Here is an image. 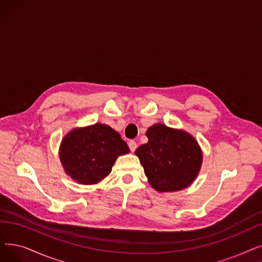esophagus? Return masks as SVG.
<instances>
[{"label":"esophagus","instance_id":"esophagus-1","mask_svg":"<svg viewBox=\"0 0 262 262\" xmlns=\"http://www.w3.org/2000/svg\"><path fill=\"white\" fill-rule=\"evenodd\" d=\"M128 147L132 152H135L136 149H137V143H136V141H134V140H130L128 142Z\"/></svg>","mask_w":262,"mask_h":262}]
</instances>
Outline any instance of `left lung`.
<instances>
[{"label":"left lung","instance_id":"1","mask_svg":"<svg viewBox=\"0 0 262 262\" xmlns=\"http://www.w3.org/2000/svg\"><path fill=\"white\" fill-rule=\"evenodd\" d=\"M147 143L135 154L140 159L150 184L157 191H177L197 177L202 153L197 141L183 130L155 124L146 132Z\"/></svg>","mask_w":262,"mask_h":262}]
</instances>
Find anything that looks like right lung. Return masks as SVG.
<instances>
[{
  "label": "right lung",
  "instance_id": "obj_1",
  "mask_svg": "<svg viewBox=\"0 0 262 262\" xmlns=\"http://www.w3.org/2000/svg\"><path fill=\"white\" fill-rule=\"evenodd\" d=\"M128 152L119 133L98 123L66 135L60 147V158L68 176L89 185L106 178L117 157Z\"/></svg>",
  "mask_w": 262,
  "mask_h": 262
}]
</instances>
